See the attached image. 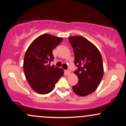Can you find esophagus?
<instances>
[{
  "label": "esophagus",
  "instance_id": "esophagus-1",
  "mask_svg": "<svg viewBox=\"0 0 126 126\" xmlns=\"http://www.w3.org/2000/svg\"><path fill=\"white\" fill-rule=\"evenodd\" d=\"M70 72V70L69 69H67V70H66V74H67V75L69 74Z\"/></svg>",
  "mask_w": 126,
  "mask_h": 126
}]
</instances>
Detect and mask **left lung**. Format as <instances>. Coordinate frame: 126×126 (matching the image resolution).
I'll return each mask as SVG.
<instances>
[{"instance_id":"1","label":"left lung","mask_w":126,"mask_h":126,"mask_svg":"<svg viewBox=\"0 0 126 126\" xmlns=\"http://www.w3.org/2000/svg\"><path fill=\"white\" fill-rule=\"evenodd\" d=\"M75 54L74 63L78 82L72 87L79 96H87L94 92L103 75V61L100 52L86 38L79 36L69 38Z\"/></svg>"}]
</instances>
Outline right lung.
I'll return each instance as SVG.
<instances>
[{"instance_id":"right-lung-1","label":"right lung","mask_w":126,"mask_h":126,"mask_svg":"<svg viewBox=\"0 0 126 126\" xmlns=\"http://www.w3.org/2000/svg\"><path fill=\"white\" fill-rule=\"evenodd\" d=\"M63 39L44 34L34 39L26 51L23 69L26 78L36 93L46 94L51 92L64 73L62 69L50 66L54 61L52 50Z\"/></svg>"}]
</instances>
